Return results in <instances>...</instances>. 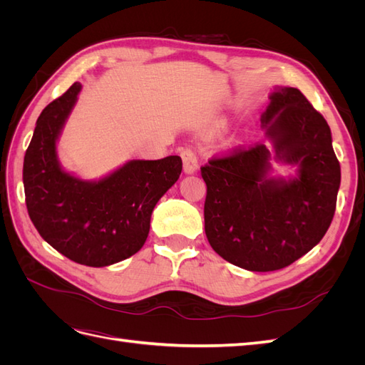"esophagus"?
I'll return each instance as SVG.
<instances>
[{"instance_id": "esophagus-1", "label": "esophagus", "mask_w": 365, "mask_h": 365, "mask_svg": "<svg viewBox=\"0 0 365 365\" xmlns=\"http://www.w3.org/2000/svg\"><path fill=\"white\" fill-rule=\"evenodd\" d=\"M181 158H182V165H184V172L185 173H193L197 169V157L192 148H185L181 150Z\"/></svg>"}]
</instances>
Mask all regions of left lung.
I'll list each match as a JSON object with an SVG mask.
<instances>
[{"instance_id":"obj_1","label":"left lung","mask_w":365,"mask_h":365,"mask_svg":"<svg viewBox=\"0 0 365 365\" xmlns=\"http://www.w3.org/2000/svg\"><path fill=\"white\" fill-rule=\"evenodd\" d=\"M269 98L262 128L279 160L300 165L298 178H268L263 143L235 148L201 168L210 245L227 262L257 272L289 267L323 239L341 182L324 117L297 88H277Z\"/></svg>"}]
</instances>
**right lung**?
I'll return each mask as SVG.
<instances>
[{
  "mask_svg": "<svg viewBox=\"0 0 365 365\" xmlns=\"http://www.w3.org/2000/svg\"><path fill=\"white\" fill-rule=\"evenodd\" d=\"M73 83L41 113L26 150V205L41 237L70 260L108 267L134 256L149 235L150 215L160 197L180 178L178 155L134 160L97 182L63 172L56 140L76 103Z\"/></svg>",
  "mask_w": 365,
  "mask_h": 365,
  "instance_id": "obj_1",
  "label": "right lung"
}]
</instances>
